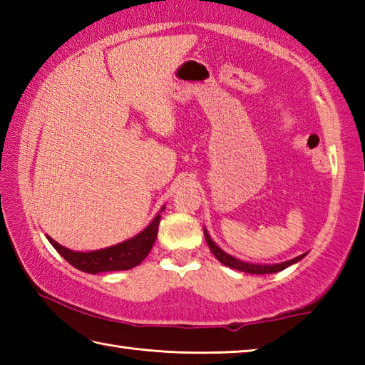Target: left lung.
Here are the masks:
<instances>
[{
    "label": "left lung",
    "mask_w": 365,
    "mask_h": 365,
    "mask_svg": "<svg viewBox=\"0 0 365 365\" xmlns=\"http://www.w3.org/2000/svg\"><path fill=\"white\" fill-rule=\"evenodd\" d=\"M205 237H206V242H207V246L211 248L212 255L219 259V261L227 265V267L230 269H237L240 272H246V274H257V275H262V274H275V272H280L283 269H287L288 265H292L294 262L301 261L302 257H304L306 255H301L298 257L292 259V261H287V262H282V264H274V265H262V264H250V262H243L240 261V259L233 257L230 255H227V252L222 251L217 245H215L211 237H209V233L205 230Z\"/></svg>",
    "instance_id": "1"
}]
</instances>
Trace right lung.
<instances>
[{"instance_id":"1","label":"right lung","mask_w":365,"mask_h":365,"mask_svg":"<svg viewBox=\"0 0 365 365\" xmlns=\"http://www.w3.org/2000/svg\"><path fill=\"white\" fill-rule=\"evenodd\" d=\"M160 215H156L153 222L143 232L138 233L127 242L119 243L110 248L91 251V252H77L71 251L54 242L51 237H48L49 243L54 246L61 256L73 267L86 272V274H100V272H113V270H128L138 265L151 251L154 242L158 237V225Z\"/></svg>"}]
</instances>
